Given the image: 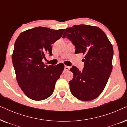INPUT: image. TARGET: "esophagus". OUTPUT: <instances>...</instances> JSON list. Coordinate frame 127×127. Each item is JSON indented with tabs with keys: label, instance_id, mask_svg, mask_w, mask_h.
Returning a JSON list of instances; mask_svg holds the SVG:
<instances>
[{
	"label": "esophagus",
	"instance_id": "esophagus-1",
	"mask_svg": "<svg viewBox=\"0 0 127 127\" xmlns=\"http://www.w3.org/2000/svg\"><path fill=\"white\" fill-rule=\"evenodd\" d=\"M69 69H70V67L69 66H65V70H69Z\"/></svg>",
	"mask_w": 127,
	"mask_h": 127
}]
</instances>
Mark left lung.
<instances>
[{"label":"left lung","mask_w":127,"mask_h":127,"mask_svg":"<svg viewBox=\"0 0 127 127\" xmlns=\"http://www.w3.org/2000/svg\"><path fill=\"white\" fill-rule=\"evenodd\" d=\"M62 37L72 41L76 54L84 55L83 70L74 66L70 69L73 73L69 81L71 93L81 100L94 99L103 91L112 72V44L105 33L94 26L74 25L65 29Z\"/></svg>","instance_id":"left-lung-1"}]
</instances>
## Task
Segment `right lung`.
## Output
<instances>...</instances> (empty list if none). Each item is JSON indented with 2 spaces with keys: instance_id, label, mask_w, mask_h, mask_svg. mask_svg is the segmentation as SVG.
<instances>
[{
  "instance_id": "right-lung-1",
  "label": "right lung",
  "mask_w": 127,
  "mask_h": 127,
  "mask_svg": "<svg viewBox=\"0 0 127 127\" xmlns=\"http://www.w3.org/2000/svg\"><path fill=\"white\" fill-rule=\"evenodd\" d=\"M64 31L36 27L22 32L15 41L12 61L17 81L31 99H46L53 93L64 65L48 66L42 60L46 54L52 55L51 44L62 37Z\"/></svg>"
}]
</instances>
